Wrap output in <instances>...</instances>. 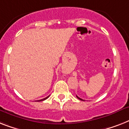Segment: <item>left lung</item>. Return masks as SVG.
<instances>
[{
  "mask_svg": "<svg viewBox=\"0 0 129 129\" xmlns=\"http://www.w3.org/2000/svg\"><path fill=\"white\" fill-rule=\"evenodd\" d=\"M77 99H79V100H81V101H84V100H83V99H81V98H79V96H78L77 95Z\"/></svg>",
  "mask_w": 129,
  "mask_h": 129,
  "instance_id": "obj_1",
  "label": "left lung"
}]
</instances>
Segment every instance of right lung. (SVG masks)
Here are the masks:
<instances>
[{
	"mask_svg": "<svg viewBox=\"0 0 129 129\" xmlns=\"http://www.w3.org/2000/svg\"><path fill=\"white\" fill-rule=\"evenodd\" d=\"M48 97H49V96H47V97L45 98V99H43L39 100V101H45V100H46V99H48Z\"/></svg>",
	"mask_w": 129,
	"mask_h": 129,
	"instance_id": "1",
	"label": "right lung"
}]
</instances>
